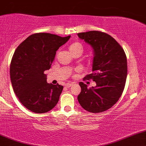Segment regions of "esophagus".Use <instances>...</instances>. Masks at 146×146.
I'll list each match as a JSON object with an SVG mask.
<instances>
[{
	"label": "esophagus",
	"mask_w": 146,
	"mask_h": 146,
	"mask_svg": "<svg viewBox=\"0 0 146 146\" xmlns=\"http://www.w3.org/2000/svg\"><path fill=\"white\" fill-rule=\"evenodd\" d=\"M73 84V83H66V84H65V86H66V88H69V87H71Z\"/></svg>",
	"instance_id": "1"
}]
</instances>
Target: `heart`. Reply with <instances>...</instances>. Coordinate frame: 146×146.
<instances>
[{
    "mask_svg": "<svg viewBox=\"0 0 146 146\" xmlns=\"http://www.w3.org/2000/svg\"><path fill=\"white\" fill-rule=\"evenodd\" d=\"M69 51L72 55L76 53H82L83 52V46L81 43L80 42H74L71 44L69 46Z\"/></svg>",
    "mask_w": 146,
    "mask_h": 146,
    "instance_id": "b5f03b06",
    "label": "heart"
}]
</instances>
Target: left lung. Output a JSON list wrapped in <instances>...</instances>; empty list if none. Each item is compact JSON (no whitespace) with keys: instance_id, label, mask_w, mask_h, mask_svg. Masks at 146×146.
Segmentation results:
<instances>
[{"instance_id":"1","label":"left lung","mask_w":146,"mask_h":146,"mask_svg":"<svg viewBox=\"0 0 146 146\" xmlns=\"http://www.w3.org/2000/svg\"><path fill=\"white\" fill-rule=\"evenodd\" d=\"M78 36L93 48V73L84 79L96 82V86L90 88L82 82L79 83L81 92L78 102L90 113L106 111L117 103L124 89L128 72L126 56L121 45L107 33L90 31Z\"/></svg>"}]
</instances>
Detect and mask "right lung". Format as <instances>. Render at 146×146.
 Returning <instances> with one entry per match:
<instances>
[{
	"instance_id": "right-lung-1",
	"label": "right lung",
	"mask_w": 146,
	"mask_h": 146,
	"mask_svg": "<svg viewBox=\"0 0 146 146\" xmlns=\"http://www.w3.org/2000/svg\"><path fill=\"white\" fill-rule=\"evenodd\" d=\"M70 38L34 33L14 52L10 64L11 84L22 104L33 113L48 112L59 101L63 86L47 83L44 71L51 68L57 50Z\"/></svg>"
}]
</instances>
